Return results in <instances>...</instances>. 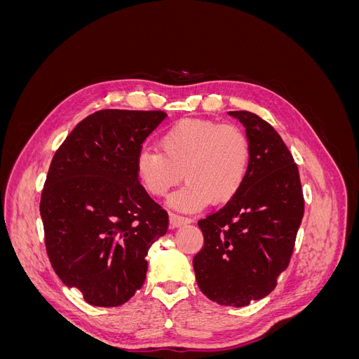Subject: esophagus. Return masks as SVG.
<instances>
[{
	"label": "esophagus",
	"instance_id": "esophagus-1",
	"mask_svg": "<svg viewBox=\"0 0 359 359\" xmlns=\"http://www.w3.org/2000/svg\"><path fill=\"white\" fill-rule=\"evenodd\" d=\"M169 220H170L172 227H180V226L191 223V219H189V217H184V215H180L175 212H169Z\"/></svg>",
	"mask_w": 359,
	"mask_h": 359
}]
</instances>
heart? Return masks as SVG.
Listing matches in <instances>:
<instances>
[{"instance_id":"heart-1","label":"heart","mask_w":359,"mask_h":359,"mask_svg":"<svg viewBox=\"0 0 359 359\" xmlns=\"http://www.w3.org/2000/svg\"><path fill=\"white\" fill-rule=\"evenodd\" d=\"M160 149L145 148L136 158V175L154 196L165 194L184 178L189 182L170 205L194 211L226 203L243 189L252 161V144L244 128L212 119H181L160 137Z\"/></svg>"}]
</instances>
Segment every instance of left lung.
I'll use <instances>...</instances> for the list:
<instances>
[{
  "instance_id": "obj_1",
  "label": "left lung",
  "mask_w": 359,
  "mask_h": 359,
  "mask_svg": "<svg viewBox=\"0 0 359 359\" xmlns=\"http://www.w3.org/2000/svg\"><path fill=\"white\" fill-rule=\"evenodd\" d=\"M229 115L245 127L252 161L240 193L198 222L203 247L193 268L203 295L244 307L269 295L287 268L304 196L297 163L274 127L247 111Z\"/></svg>"
}]
</instances>
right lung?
Here are the masks:
<instances>
[{
	"mask_svg": "<svg viewBox=\"0 0 359 359\" xmlns=\"http://www.w3.org/2000/svg\"><path fill=\"white\" fill-rule=\"evenodd\" d=\"M163 111L94 112L50 161L40 215L53 271L97 307L123 306L142 287L149 247L169 217L136 175L144 140Z\"/></svg>",
	"mask_w": 359,
	"mask_h": 359,
	"instance_id": "1",
	"label": "right lung"
}]
</instances>
